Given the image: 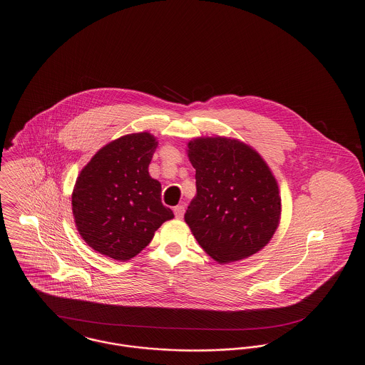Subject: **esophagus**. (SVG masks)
<instances>
[{
    "mask_svg": "<svg viewBox=\"0 0 365 365\" xmlns=\"http://www.w3.org/2000/svg\"><path fill=\"white\" fill-rule=\"evenodd\" d=\"M185 210H186V209H185L183 205H178V207H175V217H176V219H182V217H183V215H185Z\"/></svg>",
    "mask_w": 365,
    "mask_h": 365,
    "instance_id": "34e87169",
    "label": "esophagus"
}]
</instances>
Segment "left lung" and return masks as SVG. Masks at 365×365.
<instances>
[{
  "instance_id": "8db88e82",
  "label": "left lung",
  "mask_w": 365,
  "mask_h": 365,
  "mask_svg": "<svg viewBox=\"0 0 365 365\" xmlns=\"http://www.w3.org/2000/svg\"><path fill=\"white\" fill-rule=\"evenodd\" d=\"M197 194L185 213L197 242L222 264L262 249L278 228V183L265 161L237 139L189 142Z\"/></svg>"
}]
</instances>
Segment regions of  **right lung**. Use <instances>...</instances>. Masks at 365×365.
<instances>
[{
  "label": "right lung",
  "mask_w": 365,
  "mask_h": 365,
  "mask_svg": "<svg viewBox=\"0 0 365 365\" xmlns=\"http://www.w3.org/2000/svg\"><path fill=\"white\" fill-rule=\"evenodd\" d=\"M157 142L149 133L124 135L100 149L76 179L72 212L90 247L115 260L145 249L158 227L174 217L149 175Z\"/></svg>",
  "instance_id": "1"
}]
</instances>
